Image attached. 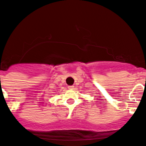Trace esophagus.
Returning <instances> with one entry per match:
<instances>
[{
  "instance_id": "obj_1",
  "label": "esophagus",
  "mask_w": 146,
  "mask_h": 146,
  "mask_svg": "<svg viewBox=\"0 0 146 146\" xmlns=\"http://www.w3.org/2000/svg\"><path fill=\"white\" fill-rule=\"evenodd\" d=\"M68 88L69 89H73V88H74V86H68Z\"/></svg>"
}]
</instances>
